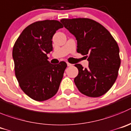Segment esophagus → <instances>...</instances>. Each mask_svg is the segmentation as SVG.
<instances>
[{"mask_svg": "<svg viewBox=\"0 0 131 131\" xmlns=\"http://www.w3.org/2000/svg\"><path fill=\"white\" fill-rule=\"evenodd\" d=\"M67 66H68V67H71V66H72V64H70V63H67Z\"/></svg>", "mask_w": 131, "mask_h": 131, "instance_id": "esophagus-1", "label": "esophagus"}]
</instances>
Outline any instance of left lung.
<instances>
[{"label": "left lung", "instance_id": "1", "mask_svg": "<svg viewBox=\"0 0 131 131\" xmlns=\"http://www.w3.org/2000/svg\"><path fill=\"white\" fill-rule=\"evenodd\" d=\"M61 22L77 40V52L88 57L89 67L75 64L78 74L74 83L82 94L99 97L112 87L121 60L116 41L104 27L88 18L63 19Z\"/></svg>", "mask_w": 131, "mask_h": 131}]
</instances>
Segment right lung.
<instances>
[{"label": "right lung", "mask_w": 131, "mask_h": 131, "mask_svg": "<svg viewBox=\"0 0 131 131\" xmlns=\"http://www.w3.org/2000/svg\"><path fill=\"white\" fill-rule=\"evenodd\" d=\"M63 25L56 20L32 23L19 35L13 48L15 74L25 93L36 101L49 99L57 93L67 64H53L48 54L53 51L52 38Z\"/></svg>", "instance_id": "add662e5"}]
</instances>
